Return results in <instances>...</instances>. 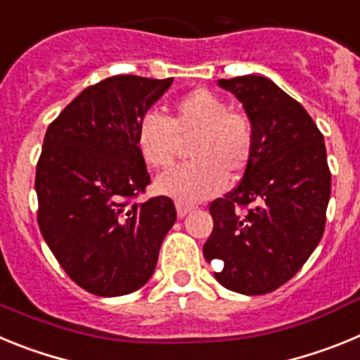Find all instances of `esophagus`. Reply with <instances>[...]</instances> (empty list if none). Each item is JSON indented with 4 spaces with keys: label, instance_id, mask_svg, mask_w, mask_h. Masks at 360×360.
<instances>
[{
    "label": "esophagus",
    "instance_id": "esophagus-1",
    "mask_svg": "<svg viewBox=\"0 0 360 360\" xmlns=\"http://www.w3.org/2000/svg\"><path fill=\"white\" fill-rule=\"evenodd\" d=\"M174 205H176V214H178V218H184V216L187 214V212H191L193 211V205H191V203H186V202H180V200H178L176 203H174Z\"/></svg>",
    "mask_w": 360,
    "mask_h": 360
}]
</instances>
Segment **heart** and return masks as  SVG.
<instances>
[{
    "label": "heart",
    "instance_id": "b5f03b06",
    "mask_svg": "<svg viewBox=\"0 0 360 360\" xmlns=\"http://www.w3.org/2000/svg\"><path fill=\"white\" fill-rule=\"evenodd\" d=\"M136 148L153 169H167L176 160L182 142H191L189 164L157 178L158 193L180 202H198L218 195L227 178H240L254 153V126L241 111L207 88H198L174 103L169 119L157 111L141 117Z\"/></svg>",
    "mask_w": 360,
    "mask_h": 360
}]
</instances>
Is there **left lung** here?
Instances as JSON below:
<instances>
[{
	"mask_svg": "<svg viewBox=\"0 0 360 360\" xmlns=\"http://www.w3.org/2000/svg\"><path fill=\"white\" fill-rule=\"evenodd\" d=\"M218 86L252 120L254 153L236 189L209 207L214 227L203 256L218 265L214 278L229 290L269 294L294 278L323 238L332 189L324 139L270 79L243 75Z\"/></svg>",
	"mask_w": 360,
	"mask_h": 360,
	"instance_id": "1",
	"label": "left lung"
}]
</instances>
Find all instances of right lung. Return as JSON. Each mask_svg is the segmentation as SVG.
I'll use <instances>...</instances> for the list:
<instances>
[{
    "mask_svg": "<svg viewBox=\"0 0 360 360\" xmlns=\"http://www.w3.org/2000/svg\"><path fill=\"white\" fill-rule=\"evenodd\" d=\"M173 77L115 75L73 98L49 126L36 169L37 224L59 265L103 297L144 287L176 221L167 196L135 203L149 173L136 124Z\"/></svg>",
    "mask_w": 360,
    "mask_h": 360,
    "instance_id": "add662e5",
    "label": "right lung"
}]
</instances>
